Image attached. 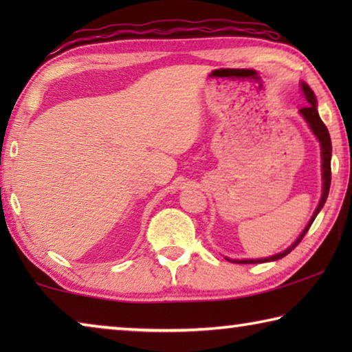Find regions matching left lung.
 <instances>
[{
  "mask_svg": "<svg viewBox=\"0 0 352 352\" xmlns=\"http://www.w3.org/2000/svg\"><path fill=\"white\" fill-rule=\"evenodd\" d=\"M300 87H301V91L305 94V98L307 100V107L305 109L300 110V115L305 118V121L307 122L309 129L312 130V133L315 135V138L318 140L320 142V147H321V178H323V190H321V199L318 201V206L315 208L314 211V216L309 220V223L306 225V228L301 231V234L296 237L295 242L292 243L290 247H287L284 250V252L278 253V254H273L269 256V258H261V259H231V258H225L226 261L230 262H234V264H261V262H272V261H278L284 258V256H287L292 250H294L298 243L301 242L302 237L311 228V225L314 223L315 217H317V214L321 211V208L324 206L326 204V199H327V194H329V188H331V157H332V144H331V136L329 132H327L326 126L321 121V118L318 115V110H317V98H315V94L312 91V88L307 85L306 82H300Z\"/></svg>",
  "mask_w": 352,
  "mask_h": 352,
  "instance_id": "1",
  "label": "left lung"
}]
</instances>
